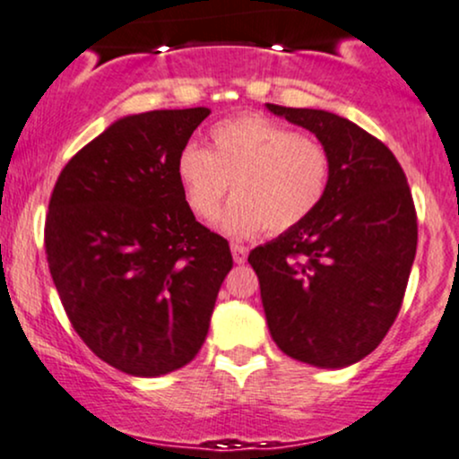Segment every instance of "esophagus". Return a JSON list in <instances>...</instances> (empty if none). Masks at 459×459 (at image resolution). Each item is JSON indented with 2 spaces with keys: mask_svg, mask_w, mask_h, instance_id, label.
Segmentation results:
<instances>
[{
  "mask_svg": "<svg viewBox=\"0 0 459 459\" xmlns=\"http://www.w3.org/2000/svg\"><path fill=\"white\" fill-rule=\"evenodd\" d=\"M247 254H249V249H247L245 245L231 243V255H234L236 264H243V262L247 260Z\"/></svg>",
  "mask_w": 459,
  "mask_h": 459,
  "instance_id": "esophagus-1",
  "label": "esophagus"
}]
</instances>
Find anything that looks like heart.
Segmentation results:
<instances>
[{"mask_svg":"<svg viewBox=\"0 0 459 459\" xmlns=\"http://www.w3.org/2000/svg\"><path fill=\"white\" fill-rule=\"evenodd\" d=\"M208 149L186 145L175 162L188 210L204 223L216 219L230 186L238 197L223 216V230L249 238L269 228L295 230L321 208L332 182L329 149L262 115L225 118L208 132Z\"/></svg>","mask_w":459,"mask_h":459,"instance_id":"b5f03b06","label":"heart"}]
</instances>
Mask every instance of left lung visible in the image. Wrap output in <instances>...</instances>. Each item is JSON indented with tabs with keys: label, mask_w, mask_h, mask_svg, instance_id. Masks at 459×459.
<instances>
[{
	"label": "left lung",
	"mask_w": 459,
	"mask_h": 459,
	"mask_svg": "<svg viewBox=\"0 0 459 459\" xmlns=\"http://www.w3.org/2000/svg\"><path fill=\"white\" fill-rule=\"evenodd\" d=\"M266 106L316 134L332 156L321 208L249 254L266 323L299 362L349 367L377 349L403 303L419 240L408 178L379 138L347 118Z\"/></svg>",
	"instance_id": "8db88e82"
}]
</instances>
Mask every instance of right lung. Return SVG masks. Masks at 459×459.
I'll list each match as a JSON object with an SVG mask.
<instances>
[{
  "mask_svg": "<svg viewBox=\"0 0 459 459\" xmlns=\"http://www.w3.org/2000/svg\"><path fill=\"white\" fill-rule=\"evenodd\" d=\"M208 108L118 118L65 164L45 219V254L77 336L136 377L199 353L231 271L223 236L195 219L175 162Z\"/></svg>",
  "mask_w": 459,
  "mask_h": 459,
  "instance_id": "obj_1",
  "label": "right lung"
}]
</instances>
